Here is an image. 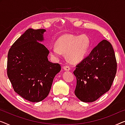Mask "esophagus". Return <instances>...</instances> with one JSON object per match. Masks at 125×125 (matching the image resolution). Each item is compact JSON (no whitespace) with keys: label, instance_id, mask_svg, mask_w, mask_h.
<instances>
[{"label":"esophagus","instance_id":"esophagus-1","mask_svg":"<svg viewBox=\"0 0 125 125\" xmlns=\"http://www.w3.org/2000/svg\"><path fill=\"white\" fill-rule=\"evenodd\" d=\"M63 69H64V70H66V71H70V67L68 66H64V67H63Z\"/></svg>","mask_w":125,"mask_h":125}]
</instances>
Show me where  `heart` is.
I'll use <instances>...</instances> for the list:
<instances>
[{"label":"heart","instance_id":"1","mask_svg":"<svg viewBox=\"0 0 125 125\" xmlns=\"http://www.w3.org/2000/svg\"><path fill=\"white\" fill-rule=\"evenodd\" d=\"M90 39L86 35L75 36L65 34L58 39L55 46L49 48L51 57L57 60L65 53L67 60L72 63H77L83 59L90 46Z\"/></svg>","mask_w":125,"mask_h":125}]
</instances>
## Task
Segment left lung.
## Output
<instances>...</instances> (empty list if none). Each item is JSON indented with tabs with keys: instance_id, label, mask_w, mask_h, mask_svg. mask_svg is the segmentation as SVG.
I'll list each match as a JSON object with an SVG mask.
<instances>
[{
	"instance_id": "1",
	"label": "left lung",
	"mask_w": 125,
	"mask_h": 125,
	"mask_svg": "<svg viewBox=\"0 0 125 125\" xmlns=\"http://www.w3.org/2000/svg\"><path fill=\"white\" fill-rule=\"evenodd\" d=\"M116 72L112 46L108 41L102 40L76 67V96L83 102L95 101L110 89Z\"/></svg>"
}]
</instances>
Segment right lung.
<instances>
[{
	"instance_id": "obj_1",
	"label": "right lung",
	"mask_w": 125,
	"mask_h": 125,
	"mask_svg": "<svg viewBox=\"0 0 125 125\" xmlns=\"http://www.w3.org/2000/svg\"><path fill=\"white\" fill-rule=\"evenodd\" d=\"M45 29H29L9 50L7 75L15 92L26 100L39 102L48 95L59 63L48 61L49 51L38 42L44 40Z\"/></svg>"
}]
</instances>
